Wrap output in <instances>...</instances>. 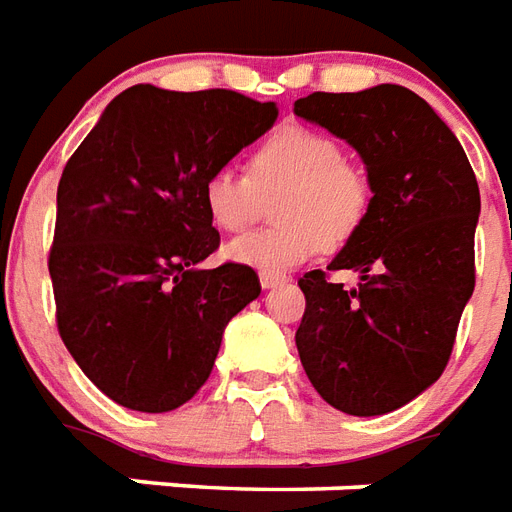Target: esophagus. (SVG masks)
Listing matches in <instances>:
<instances>
[{
	"instance_id": "34e87169",
	"label": "esophagus",
	"mask_w": 512,
	"mask_h": 512,
	"mask_svg": "<svg viewBox=\"0 0 512 512\" xmlns=\"http://www.w3.org/2000/svg\"><path fill=\"white\" fill-rule=\"evenodd\" d=\"M284 282H287V276H282V273H260V287H263V290H273V287H279V284Z\"/></svg>"
}]
</instances>
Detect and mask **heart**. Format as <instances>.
Segmentation results:
<instances>
[{
    "mask_svg": "<svg viewBox=\"0 0 512 512\" xmlns=\"http://www.w3.org/2000/svg\"><path fill=\"white\" fill-rule=\"evenodd\" d=\"M273 195L271 228L252 230L225 247V257L257 271L284 273L319 249L338 252L362 230L373 204V185L360 163L343 158L335 136L308 126H282L257 144L247 174L212 171L204 206L214 228H247L260 195Z\"/></svg>",
    "mask_w": 512,
    "mask_h": 512,
    "instance_id": "1",
    "label": "heart"
}]
</instances>
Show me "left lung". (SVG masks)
Masks as SVG:
<instances>
[{"mask_svg": "<svg viewBox=\"0 0 512 512\" xmlns=\"http://www.w3.org/2000/svg\"><path fill=\"white\" fill-rule=\"evenodd\" d=\"M295 115L360 152L373 185L362 230L327 265L357 287L308 271L295 343L308 381L349 416H381L446 370L475 290L481 193L451 128L403 85L311 93Z\"/></svg>", "mask_w": 512, "mask_h": 512, "instance_id": "obj_1", "label": "left lung"}]
</instances>
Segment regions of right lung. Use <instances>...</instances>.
I'll list each match as a JSON object with an SVG mask.
<instances>
[{"label": "right lung", "mask_w": 512, "mask_h": 512, "mask_svg": "<svg viewBox=\"0 0 512 512\" xmlns=\"http://www.w3.org/2000/svg\"><path fill=\"white\" fill-rule=\"evenodd\" d=\"M276 115L273 101L225 88L134 85L66 163L48 257L58 333L117 405H185L212 373L225 325L260 295L249 265L201 268L220 247L204 182Z\"/></svg>", "instance_id": "obj_1"}]
</instances>
